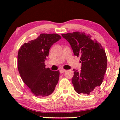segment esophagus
<instances>
[{
	"label": "esophagus",
	"mask_w": 120,
	"mask_h": 120,
	"mask_svg": "<svg viewBox=\"0 0 120 120\" xmlns=\"http://www.w3.org/2000/svg\"><path fill=\"white\" fill-rule=\"evenodd\" d=\"M60 73H64V72L66 71V70L63 69H60Z\"/></svg>",
	"instance_id": "1"
}]
</instances>
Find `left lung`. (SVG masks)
<instances>
[{
  "instance_id": "8db88e82",
  "label": "left lung",
  "mask_w": 120,
  "mask_h": 120,
  "mask_svg": "<svg viewBox=\"0 0 120 120\" xmlns=\"http://www.w3.org/2000/svg\"><path fill=\"white\" fill-rule=\"evenodd\" d=\"M71 46L74 54L80 58V71L73 69L72 78L75 91L79 94L89 95L101 86L107 66V57L103 47L91 36L75 32L62 34Z\"/></svg>"
}]
</instances>
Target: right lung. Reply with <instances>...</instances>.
Wrapping results in <instances>:
<instances>
[{
  "label": "right lung",
  "mask_w": 120,
  "mask_h": 120,
  "mask_svg": "<svg viewBox=\"0 0 120 120\" xmlns=\"http://www.w3.org/2000/svg\"><path fill=\"white\" fill-rule=\"evenodd\" d=\"M61 39L57 34H41L37 39L21 46L18 52V70L24 83L34 95L48 96L58 83L60 72L46 68L49 50Z\"/></svg>",
  "instance_id": "add662e5"
}]
</instances>
